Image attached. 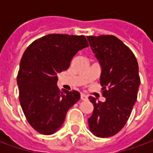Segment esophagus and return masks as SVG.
I'll return each instance as SVG.
<instances>
[{"label":"esophagus","instance_id":"obj_1","mask_svg":"<svg viewBox=\"0 0 153 153\" xmlns=\"http://www.w3.org/2000/svg\"><path fill=\"white\" fill-rule=\"evenodd\" d=\"M81 97V100H83V101H87V100H88V96L85 95V94H83V93L81 94V97Z\"/></svg>","mask_w":153,"mask_h":153}]
</instances>
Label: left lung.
<instances>
[{
	"mask_svg": "<svg viewBox=\"0 0 153 153\" xmlns=\"http://www.w3.org/2000/svg\"><path fill=\"white\" fill-rule=\"evenodd\" d=\"M102 66L100 83L106 102H96L88 125L93 134L108 138L124 128L138 97L140 77L134 54L121 40L113 35L87 37Z\"/></svg>",
	"mask_w": 153,
	"mask_h": 153,
	"instance_id": "obj_1",
	"label": "left lung"
}]
</instances>
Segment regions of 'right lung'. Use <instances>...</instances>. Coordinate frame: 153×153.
<instances>
[{
  "label": "right lung",
  "instance_id": "right-lung-1",
  "mask_svg": "<svg viewBox=\"0 0 153 153\" xmlns=\"http://www.w3.org/2000/svg\"><path fill=\"white\" fill-rule=\"evenodd\" d=\"M88 43L84 36L48 34L33 42L19 65L17 83L19 99L28 124L42 134L60 128L80 93L57 87V74L70 67L75 54Z\"/></svg>",
  "mask_w": 153,
  "mask_h": 153
}]
</instances>
